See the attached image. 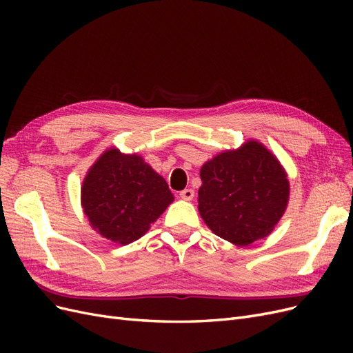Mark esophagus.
<instances>
[{
  "instance_id": "obj_1",
  "label": "esophagus",
  "mask_w": 353,
  "mask_h": 353,
  "mask_svg": "<svg viewBox=\"0 0 353 353\" xmlns=\"http://www.w3.org/2000/svg\"><path fill=\"white\" fill-rule=\"evenodd\" d=\"M179 197L184 199V200H193L194 197V191L191 188H185L183 191H179Z\"/></svg>"
}]
</instances>
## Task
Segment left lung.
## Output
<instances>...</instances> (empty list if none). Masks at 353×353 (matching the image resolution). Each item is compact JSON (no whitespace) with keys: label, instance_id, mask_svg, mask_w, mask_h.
<instances>
[{"label":"left lung","instance_id":"left-lung-1","mask_svg":"<svg viewBox=\"0 0 353 353\" xmlns=\"http://www.w3.org/2000/svg\"><path fill=\"white\" fill-rule=\"evenodd\" d=\"M199 212L206 225L236 245H249L272 232L284 215L290 185L268 148L249 140L216 154L200 169Z\"/></svg>","mask_w":353,"mask_h":353}]
</instances>
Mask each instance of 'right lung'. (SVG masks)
Wrapping results in <instances>:
<instances>
[{"label": "right lung", "instance_id": "right-lung-1", "mask_svg": "<svg viewBox=\"0 0 353 353\" xmlns=\"http://www.w3.org/2000/svg\"><path fill=\"white\" fill-rule=\"evenodd\" d=\"M174 196L165 178L141 156L105 150L85 176L81 203L91 227L108 240L130 244L150 228Z\"/></svg>", "mask_w": 353, "mask_h": 353}]
</instances>
